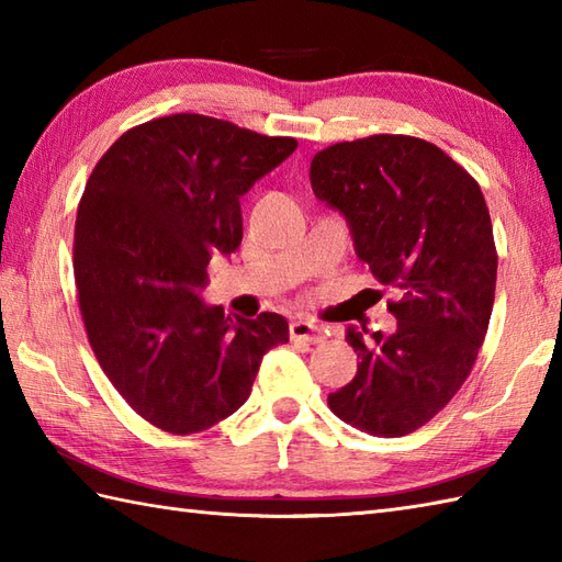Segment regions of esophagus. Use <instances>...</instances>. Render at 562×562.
<instances>
[{"mask_svg": "<svg viewBox=\"0 0 562 562\" xmlns=\"http://www.w3.org/2000/svg\"><path fill=\"white\" fill-rule=\"evenodd\" d=\"M290 338L294 342H308V345H316V342H324V330H321L314 321H306V318H296L292 321L290 326Z\"/></svg>", "mask_w": 562, "mask_h": 562, "instance_id": "34e87169", "label": "esophagus"}]
</instances>
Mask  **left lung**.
<instances>
[{"label": "left lung", "mask_w": 562, "mask_h": 562, "mask_svg": "<svg viewBox=\"0 0 562 562\" xmlns=\"http://www.w3.org/2000/svg\"><path fill=\"white\" fill-rule=\"evenodd\" d=\"M312 188L350 224L389 302L391 336L348 328L360 364L328 405L374 437H403L432 420L471 374L491 324L497 250L475 178L432 142L372 135L338 142L312 161Z\"/></svg>", "instance_id": "8db88e82"}]
</instances>
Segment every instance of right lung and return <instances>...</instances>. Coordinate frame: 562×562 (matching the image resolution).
Instances as JSON below:
<instances>
[{
	"instance_id": "add662e5",
	"label": "right lung",
	"mask_w": 562,
	"mask_h": 562,
	"mask_svg": "<svg viewBox=\"0 0 562 562\" xmlns=\"http://www.w3.org/2000/svg\"><path fill=\"white\" fill-rule=\"evenodd\" d=\"M296 149L229 121L176 113L115 139L75 226V282L91 350L130 408L193 435L250 396L262 355L290 340L280 314L224 316L200 292L212 256L241 244V198Z\"/></svg>"
}]
</instances>
